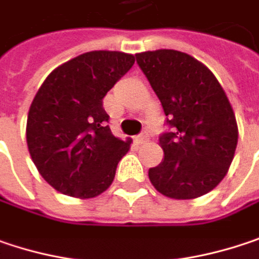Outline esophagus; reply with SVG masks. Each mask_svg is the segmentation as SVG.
<instances>
[{
	"label": "esophagus",
	"instance_id": "34e87169",
	"mask_svg": "<svg viewBox=\"0 0 259 259\" xmlns=\"http://www.w3.org/2000/svg\"><path fill=\"white\" fill-rule=\"evenodd\" d=\"M147 140H149V136H147V133H141V134H139V136L136 137V141H137V143H140V144L146 143Z\"/></svg>",
	"mask_w": 259,
	"mask_h": 259
}]
</instances>
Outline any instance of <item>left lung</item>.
<instances>
[{
    "mask_svg": "<svg viewBox=\"0 0 259 259\" xmlns=\"http://www.w3.org/2000/svg\"><path fill=\"white\" fill-rule=\"evenodd\" d=\"M166 115L169 131L159 137L163 160L149 169L159 193L196 199L226 177L239 131L231 104L213 73L177 50L136 54Z\"/></svg>",
    "mask_w": 259,
    "mask_h": 259,
    "instance_id": "1",
    "label": "left lung"
}]
</instances>
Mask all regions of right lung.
Returning a JSON list of instances; mask_svg holds the SVG:
<instances>
[{
	"label": "right lung",
	"mask_w": 259,
	"mask_h": 259,
	"mask_svg": "<svg viewBox=\"0 0 259 259\" xmlns=\"http://www.w3.org/2000/svg\"><path fill=\"white\" fill-rule=\"evenodd\" d=\"M134 62L120 51L83 53L56 67L38 90L26 141L38 172L57 192L90 199L112 184L131 140L112 134L103 99Z\"/></svg>",
	"instance_id": "obj_1"
}]
</instances>
